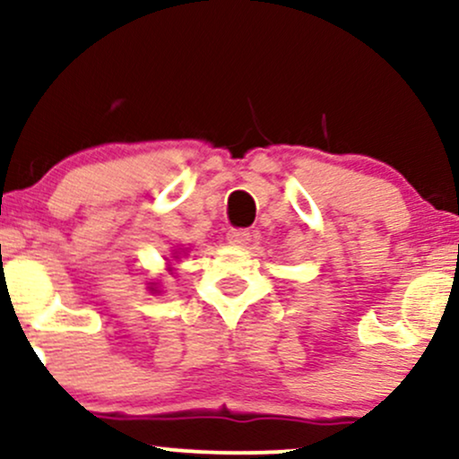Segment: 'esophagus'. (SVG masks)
Returning <instances> with one entry per match:
<instances>
[{
  "label": "esophagus",
  "instance_id": "esophagus-1",
  "mask_svg": "<svg viewBox=\"0 0 459 459\" xmlns=\"http://www.w3.org/2000/svg\"><path fill=\"white\" fill-rule=\"evenodd\" d=\"M250 230L246 229H233L226 233V241H229L230 246H246L247 241H250Z\"/></svg>",
  "mask_w": 459,
  "mask_h": 459
}]
</instances>
